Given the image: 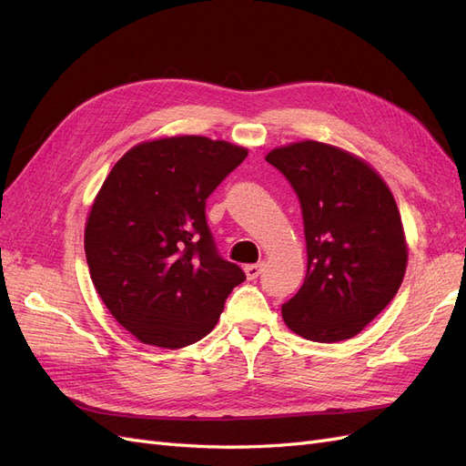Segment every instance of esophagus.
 <instances>
[{"mask_svg":"<svg viewBox=\"0 0 466 466\" xmlns=\"http://www.w3.org/2000/svg\"><path fill=\"white\" fill-rule=\"evenodd\" d=\"M262 268H264V262H260V264H247L245 266V274H247L248 279H257L260 276V272H262Z\"/></svg>","mask_w":466,"mask_h":466,"instance_id":"obj_1","label":"esophagus"}]
</instances>
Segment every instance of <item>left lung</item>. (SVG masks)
Returning a JSON list of instances; mask_svg holds the SVG:
<instances>
[{
  "label": "left lung",
  "mask_w": 466,
  "mask_h": 466,
  "mask_svg": "<svg viewBox=\"0 0 466 466\" xmlns=\"http://www.w3.org/2000/svg\"><path fill=\"white\" fill-rule=\"evenodd\" d=\"M266 161L298 194L307 243L305 281L281 317L307 340L354 338L392 301L406 272L394 196L370 163L315 139L276 147Z\"/></svg>",
  "instance_id": "8db88e82"
}]
</instances>
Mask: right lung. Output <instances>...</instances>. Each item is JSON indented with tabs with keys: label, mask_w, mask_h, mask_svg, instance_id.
<instances>
[{
	"label": "right lung",
	"mask_w": 466,
	"mask_h": 466,
	"mask_svg": "<svg viewBox=\"0 0 466 466\" xmlns=\"http://www.w3.org/2000/svg\"><path fill=\"white\" fill-rule=\"evenodd\" d=\"M248 155L204 136L149 139L126 151L95 196L86 257L98 298L139 342L185 348L214 330L245 272L223 260L206 200Z\"/></svg>",
	"instance_id": "1"
}]
</instances>
